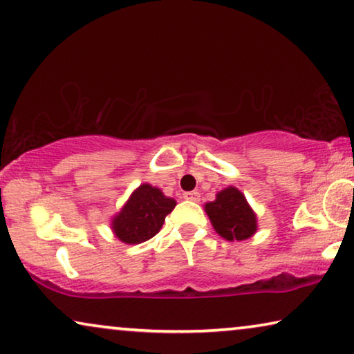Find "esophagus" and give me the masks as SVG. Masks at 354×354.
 I'll list each match as a JSON object with an SVG mask.
<instances>
[{
	"label": "esophagus",
	"mask_w": 354,
	"mask_h": 354,
	"mask_svg": "<svg viewBox=\"0 0 354 354\" xmlns=\"http://www.w3.org/2000/svg\"><path fill=\"white\" fill-rule=\"evenodd\" d=\"M183 197L186 198V201H192V202H198L201 201V194L196 192V191H189V192H184Z\"/></svg>",
	"instance_id": "obj_1"
}]
</instances>
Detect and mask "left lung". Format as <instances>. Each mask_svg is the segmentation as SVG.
I'll return each instance as SVG.
<instances>
[{"instance_id":"left-lung-1","label":"left lung","mask_w":354,"mask_h":354,"mask_svg":"<svg viewBox=\"0 0 354 354\" xmlns=\"http://www.w3.org/2000/svg\"><path fill=\"white\" fill-rule=\"evenodd\" d=\"M215 231L227 241H245L257 231V216L248 207L243 194L236 187H226L216 194V201L205 205Z\"/></svg>"}]
</instances>
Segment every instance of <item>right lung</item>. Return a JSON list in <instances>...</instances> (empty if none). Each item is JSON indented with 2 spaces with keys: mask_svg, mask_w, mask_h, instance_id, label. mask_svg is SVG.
Wrapping results in <instances>:
<instances>
[{
  "mask_svg": "<svg viewBox=\"0 0 354 354\" xmlns=\"http://www.w3.org/2000/svg\"><path fill=\"white\" fill-rule=\"evenodd\" d=\"M176 202L160 189L142 184L131 194L127 205L113 218L112 229L125 243H141L156 236Z\"/></svg>",
  "mask_w": 354,
  "mask_h": 354,
  "instance_id": "right-lung-1",
  "label": "right lung"
}]
</instances>
